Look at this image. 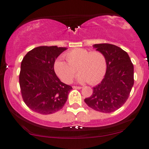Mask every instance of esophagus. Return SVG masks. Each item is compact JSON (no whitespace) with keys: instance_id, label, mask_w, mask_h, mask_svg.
<instances>
[{"instance_id":"1","label":"esophagus","mask_w":149,"mask_h":149,"mask_svg":"<svg viewBox=\"0 0 149 149\" xmlns=\"http://www.w3.org/2000/svg\"><path fill=\"white\" fill-rule=\"evenodd\" d=\"M73 88L74 89H81L82 88V87L81 86H73Z\"/></svg>"}]
</instances>
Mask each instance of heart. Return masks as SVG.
<instances>
[{
  "instance_id": "obj_1",
  "label": "heart",
  "mask_w": 149,
  "mask_h": 149,
  "mask_svg": "<svg viewBox=\"0 0 149 149\" xmlns=\"http://www.w3.org/2000/svg\"><path fill=\"white\" fill-rule=\"evenodd\" d=\"M67 62L58 59L54 64L57 76L63 82L70 83L78 71V82H88L94 85L104 78L106 71V60L100 51L89 52L84 48H75L65 54Z\"/></svg>"
}]
</instances>
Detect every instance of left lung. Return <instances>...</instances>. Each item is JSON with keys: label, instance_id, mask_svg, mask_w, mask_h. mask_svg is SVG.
Returning <instances> with one entry per match:
<instances>
[{"label": "left lung", "instance_id": "8db88e82", "mask_svg": "<svg viewBox=\"0 0 149 149\" xmlns=\"http://www.w3.org/2000/svg\"><path fill=\"white\" fill-rule=\"evenodd\" d=\"M106 60V75L93 87V94L84 102L93 110L110 113L119 109L126 101L134 83V65L127 53L110 43L93 45Z\"/></svg>", "mask_w": 149, "mask_h": 149}]
</instances>
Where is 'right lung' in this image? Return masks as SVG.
I'll use <instances>...</instances> for the list:
<instances>
[{"label": "right lung", "instance_id": "obj_1", "mask_svg": "<svg viewBox=\"0 0 149 149\" xmlns=\"http://www.w3.org/2000/svg\"><path fill=\"white\" fill-rule=\"evenodd\" d=\"M66 47L39 46L23 58L19 82L23 101L41 114H51L64 106L72 87L63 83L55 73L54 64Z\"/></svg>", "mask_w": 149, "mask_h": 149}]
</instances>
